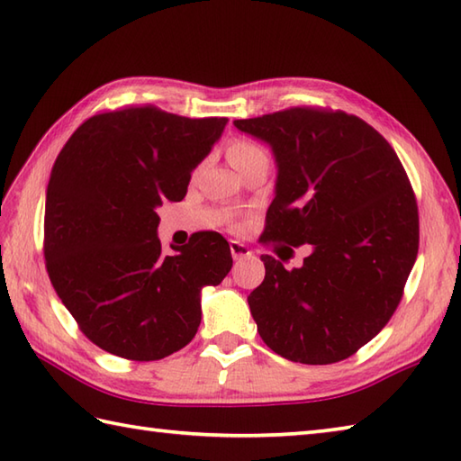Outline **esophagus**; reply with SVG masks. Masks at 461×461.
<instances>
[{
    "label": "esophagus",
    "mask_w": 461,
    "mask_h": 461,
    "mask_svg": "<svg viewBox=\"0 0 461 461\" xmlns=\"http://www.w3.org/2000/svg\"><path fill=\"white\" fill-rule=\"evenodd\" d=\"M230 251H231V258L233 259H243V258L251 256V251H249V248L246 246V243L236 241V240L230 241Z\"/></svg>",
    "instance_id": "obj_1"
}]
</instances>
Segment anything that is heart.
<instances>
[{"mask_svg": "<svg viewBox=\"0 0 461 461\" xmlns=\"http://www.w3.org/2000/svg\"><path fill=\"white\" fill-rule=\"evenodd\" d=\"M259 154H266V152H263V149L258 142L248 140V139H238L228 146V160L233 168H238L240 164L248 162L249 158H253V156H259Z\"/></svg>", "mask_w": 461, "mask_h": 461, "instance_id": "obj_1", "label": "heart"}]
</instances>
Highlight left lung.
Returning a JSON list of instances; mask_svg holds the SVG:
<instances>
[{
    "instance_id": "1",
    "label": "left lung",
    "mask_w": 461,
    "mask_h": 461,
    "mask_svg": "<svg viewBox=\"0 0 461 461\" xmlns=\"http://www.w3.org/2000/svg\"><path fill=\"white\" fill-rule=\"evenodd\" d=\"M277 162L263 238L311 246L287 271L261 256L248 297L263 342L301 365H332L394 315L418 256V205L402 162L370 124L342 111L293 106L233 121Z\"/></svg>"
}]
</instances>
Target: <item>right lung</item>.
Instances as JSON below:
<instances>
[{
    "instance_id": "add662e5",
    "label": "right lung",
    "mask_w": 461,
    "mask_h": 461,
    "mask_svg": "<svg viewBox=\"0 0 461 461\" xmlns=\"http://www.w3.org/2000/svg\"><path fill=\"white\" fill-rule=\"evenodd\" d=\"M228 119L156 106L95 114L67 140L45 200V266L85 337L111 355L160 360L202 321L200 295L231 269L230 243L202 231L164 256L156 210L188 192Z\"/></svg>"
}]
</instances>
